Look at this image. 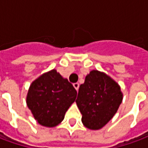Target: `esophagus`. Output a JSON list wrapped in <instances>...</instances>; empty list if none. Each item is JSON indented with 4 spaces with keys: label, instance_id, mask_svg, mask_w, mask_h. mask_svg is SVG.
Returning a JSON list of instances; mask_svg holds the SVG:
<instances>
[{
    "label": "esophagus",
    "instance_id": "34e87169",
    "mask_svg": "<svg viewBox=\"0 0 148 148\" xmlns=\"http://www.w3.org/2000/svg\"><path fill=\"white\" fill-rule=\"evenodd\" d=\"M74 87L76 89V90H78V89H79V84L77 83V82H76V83H74Z\"/></svg>",
    "mask_w": 148,
    "mask_h": 148
}]
</instances>
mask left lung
<instances>
[{
	"instance_id": "8db88e82",
	"label": "left lung",
	"mask_w": 148,
	"mask_h": 148,
	"mask_svg": "<svg viewBox=\"0 0 148 148\" xmlns=\"http://www.w3.org/2000/svg\"><path fill=\"white\" fill-rule=\"evenodd\" d=\"M121 88L104 73L92 71L79 87L77 106L82 115V124L97 130L104 127L117 111L122 102Z\"/></svg>"
}]
</instances>
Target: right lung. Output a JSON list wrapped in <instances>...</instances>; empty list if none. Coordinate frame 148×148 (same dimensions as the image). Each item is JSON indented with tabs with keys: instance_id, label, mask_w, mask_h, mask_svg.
<instances>
[{
	"instance_id": "obj_1",
	"label": "right lung",
	"mask_w": 148,
	"mask_h": 148,
	"mask_svg": "<svg viewBox=\"0 0 148 148\" xmlns=\"http://www.w3.org/2000/svg\"><path fill=\"white\" fill-rule=\"evenodd\" d=\"M77 97V91L67 79L55 70L41 75L31 85L27 105L39 124L55 127Z\"/></svg>"
}]
</instances>
